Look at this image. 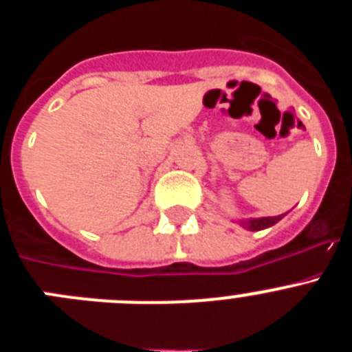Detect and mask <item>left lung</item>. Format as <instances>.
Listing matches in <instances>:
<instances>
[{
  "mask_svg": "<svg viewBox=\"0 0 352 352\" xmlns=\"http://www.w3.org/2000/svg\"><path fill=\"white\" fill-rule=\"evenodd\" d=\"M284 214H278V217H266V219H252V220H243L241 226L245 229H250V231H261V229H266V227L275 226L278 220L282 219Z\"/></svg>",
  "mask_w": 352,
  "mask_h": 352,
  "instance_id": "8db88e82",
  "label": "left lung"
}]
</instances>
